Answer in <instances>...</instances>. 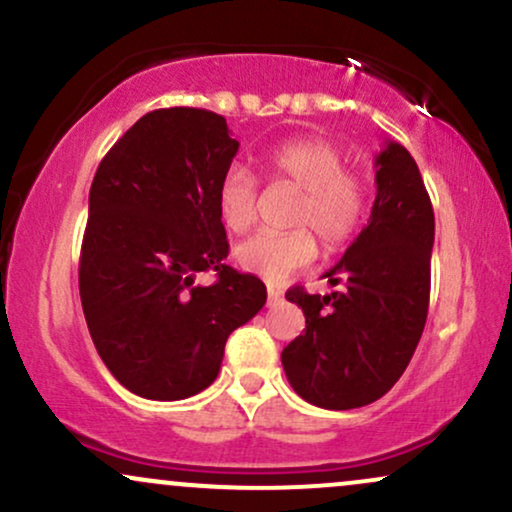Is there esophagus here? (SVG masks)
Masks as SVG:
<instances>
[{
    "mask_svg": "<svg viewBox=\"0 0 512 512\" xmlns=\"http://www.w3.org/2000/svg\"><path fill=\"white\" fill-rule=\"evenodd\" d=\"M276 303H281V293L276 289H267V305L272 308V305H276Z\"/></svg>",
    "mask_w": 512,
    "mask_h": 512,
    "instance_id": "esophagus-1",
    "label": "esophagus"
}]
</instances>
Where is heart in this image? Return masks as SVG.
I'll return each instance as SVG.
<instances>
[{
  "mask_svg": "<svg viewBox=\"0 0 512 512\" xmlns=\"http://www.w3.org/2000/svg\"><path fill=\"white\" fill-rule=\"evenodd\" d=\"M269 180L296 187L286 233H260L233 250L240 269L264 276L272 284L289 279L317 257L322 248L337 252L361 231L368 216V182L346 168L344 154L325 139L301 137L272 146L262 156ZM216 214L228 233L250 231L257 219V182L245 168L233 166L221 175L216 187Z\"/></svg>",
  "mask_w": 512,
  "mask_h": 512,
  "instance_id": "1",
  "label": "heart"
}]
</instances>
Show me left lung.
<instances>
[{
    "label": "left lung",
    "instance_id": "obj_1",
    "mask_svg": "<svg viewBox=\"0 0 512 512\" xmlns=\"http://www.w3.org/2000/svg\"><path fill=\"white\" fill-rule=\"evenodd\" d=\"M375 168L368 226L325 274L344 291H286L303 308L305 334L281 351V363L293 390L322 409H356L383 397L409 366L426 325L436 236L431 197L402 144L387 142Z\"/></svg>",
    "mask_w": 512,
    "mask_h": 512
}]
</instances>
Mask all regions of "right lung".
<instances>
[{
  "label": "right lung",
  "mask_w": 512,
  "mask_h": 512,
  "mask_svg": "<svg viewBox=\"0 0 512 512\" xmlns=\"http://www.w3.org/2000/svg\"><path fill=\"white\" fill-rule=\"evenodd\" d=\"M238 142L221 115L161 108L105 154L88 195L79 293L98 356L146 399H185L216 380L228 334L262 310L257 276L223 264L216 187ZM199 271H216L209 287Z\"/></svg>",
  "instance_id": "add662e5"
}]
</instances>
